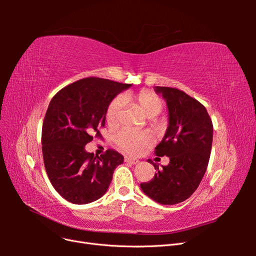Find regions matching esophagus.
<instances>
[{
	"label": "esophagus",
	"instance_id": "34e87169",
	"mask_svg": "<svg viewBox=\"0 0 256 256\" xmlns=\"http://www.w3.org/2000/svg\"><path fill=\"white\" fill-rule=\"evenodd\" d=\"M125 162H127V164H131V166H134V164H138V160H136V159H134V158L125 157Z\"/></svg>",
	"mask_w": 256,
	"mask_h": 256
}]
</instances>
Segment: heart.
<instances>
[{"label":"heart","instance_id":"heart-1","mask_svg":"<svg viewBox=\"0 0 256 256\" xmlns=\"http://www.w3.org/2000/svg\"><path fill=\"white\" fill-rule=\"evenodd\" d=\"M125 100H130L136 104L140 110L150 120L152 126L156 128L157 122L152 118L160 114L164 109L162 100L152 92L141 90L136 94H126L114 98L106 110V122L110 127H116L120 120L122 110ZM115 143L118 148L128 154H138L143 152L147 146L152 144V136L143 131H130L122 130L115 136Z\"/></svg>","mask_w":256,"mask_h":256}]
</instances>
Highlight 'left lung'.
I'll return each instance as SVG.
<instances>
[{
  "mask_svg": "<svg viewBox=\"0 0 256 256\" xmlns=\"http://www.w3.org/2000/svg\"><path fill=\"white\" fill-rule=\"evenodd\" d=\"M168 111V126L156 146V156L170 158L152 180L140 184L145 194L162 205H174L189 198L206 172L212 145V122L205 106L184 92L154 86Z\"/></svg>",
  "mask_w": 256,
  "mask_h": 256,
  "instance_id": "obj_1",
  "label": "left lung"
}]
</instances>
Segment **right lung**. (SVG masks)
I'll return each instance as SVG.
<instances>
[{"label":"right lung","instance_id":"right-lung-1","mask_svg":"<svg viewBox=\"0 0 256 256\" xmlns=\"http://www.w3.org/2000/svg\"><path fill=\"white\" fill-rule=\"evenodd\" d=\"M130 86L90 76L67 85L51 99L42 122L44 164L54 189L68 202L83 205L102 198L124 162L116 150L98 157L85 145L94 134L102 136L108 106Z\"/></svg>","mask_w":256,"mask_h":256}]
</instances>
